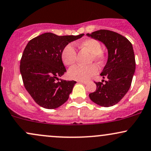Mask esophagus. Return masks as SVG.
<instances>
[{
	"label": "esophagus",
	"mask_w": 151,
	"mask_h": 151,
	"mask_svg": "<svg viewBox=\"0 0 151 151\" xmlns=\"http://www.w3.org/2000/svg\"><path fill=\"white\" fill-rule=\"evenodd\" d=\"M79 82L81 83V84H87V81H79Z\"/></svg>",
	"instance_id": "34e87169"
}]
</instances>
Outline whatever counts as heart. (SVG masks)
Instances as JSON below:
<instances>
[{
	"instance_id": "1",
	"label": "heart",
	"mask_w": 151,
	"mask_h": 151,
	"mask_svg": "<svg viewBox=\"0 0 151 151\" xmlns=\"http://www.w3.org/2000/svg\"><path fill=\"white\" fill-rule=\"evenodd\" d=\"M81 49H84L91 54V61L95 60L100 62L103 60L104 55L101 52V45L97 40L93 38H87L84 40L79 44ZM62 61L66 66L73 65L77 61V52L72 45H66L61 53ZM97 66L91 65L87 67L74 66L68 71V77L70 79L78 81L89 80L91 77L98 72Z\"/></svg>"
}]
</instances>
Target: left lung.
I'll return each mask as SVG.
<instances>
[{
  "mask_svg": "<svg viewBox=\"0 0 151 151\" xmlns=\"http://www.w3.org/2000/svg\"><path fill=\"white\" fill-rule=\"evenodd\" d=\"M86 35L101 41L108 50V60L101 73L102 82H95L96 90L89 93L90 99L101 106L116 104L129 90L136 70L134 52L131 42L121 35L100 30Z\"/></svg>",
  "mask_w": 151,
  "mask_h": 151,
  "instance_id": "obj_1",
  "label": "left lung"
}]
</instances>
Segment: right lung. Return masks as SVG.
Masks as SVG:
<instances>
[{
    "mask_svg": "<svg viewBox=\"0 0 151 151\" xmlns=\"http://www.w3.org/2000/svg\"><path fill=\"white\" fill-rule=\"evenodd\" d=\"M83 35L58 36L46 32L27 43L20 60V71L25 88L39 106L53 109L67 101L77 82L58 81L59 77L67 71L61 53L66 45Z\"/></svg>",
    "mask_w": 151,
    "mask_h": 151,
    "instance_id": "right-lung-1",
    "label": "right lung"
}]
</instances>
